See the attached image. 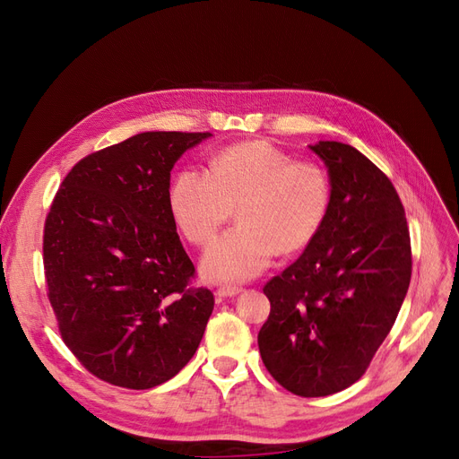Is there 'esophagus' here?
Segmentation results:
<instances>
[{"label":"esophagus","instance_id":"esophagus-1","mask_svg":"<svg viewBox=\"0 0 459 459\" xmlns=\"http://www.w3.org/2000/svg\"><path fill=\"white\" fill-rule=\"evenodd\" d=\"M239 293H243V287H231V285H228V287H220L218 290H216V295L218 297H238Z\"/></svg>","mask_w":459,"mask_h":459}]
</instances>
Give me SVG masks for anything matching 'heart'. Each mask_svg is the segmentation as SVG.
<instances>
[{
  "label": "heart",
  "instance_id": "1",
  "mask_svg": "<svg viewBox=\"0 0 459 459\" xmlns=\"http://www.w3.org/2000/svg\"><path fill=\"white\" fill-rule=\"evenodd\" d=\"M331 184L322 166L293 160L268 142L221 149L211 172L184 169L170 186V212L186 238L211 243L238 206L239 224L221 235L203 258V272L218 281H243L270 266L277 253L307 248L322 230Z\"/></svg>",
  "mask_w": 459,
  "mask_h": 459
}]
</instances>
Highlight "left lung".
<instances>
[{
  "mask_svg": "<svg viewBox=\"0 0 459 459\" xmlns=\"http://www.w3.org/2000/svg\"><path fill=\"white\" fill-rule=\"evenodd\" d=\"M329 172L331 201L304 253L264 285L272 310L262 362L297 396L344 391L393 329L411 277L410 230L398 193L352 145H310Z\"/></svg>",
  "mask_w": 459,
  "mask_h": 459,
  "instance_id": "left-lung-1",
  "label": "left lung"
}]
</instances>
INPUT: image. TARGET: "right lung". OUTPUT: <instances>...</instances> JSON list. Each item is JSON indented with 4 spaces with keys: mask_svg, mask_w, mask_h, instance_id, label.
Segmentation results:
<instances>
[{
    "mask_svg": "<svg viewBox=\"0 0 459 459\" xmlns=\"http://www.w3.org/2000/svg\"><path fill=\"white\" fill-rule=\"evenodd\" d=\"M212 134L143 132L74 164L44 226L48 297L65 344L97 379L143 391L199 349L214 295L170 212V170Z\"/></svg>",
    "mask_w": 459,
    "mask_h": 459,
    "instance_id": "add662e5",
    "label": "right lung"
}]
</instances>
